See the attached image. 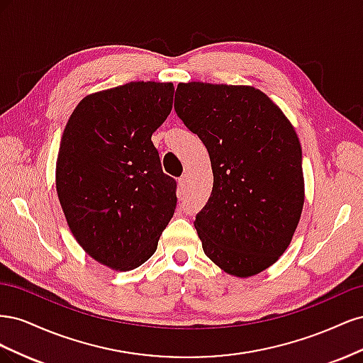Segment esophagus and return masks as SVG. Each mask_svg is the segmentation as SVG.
Returning a JSON list of instances; mask_svg holds the SVG:
<instances>
[{
	"label": "esophagus",
	"instance_id": "esophagus-1",
	"mask_svg": "<svg viewBox=\"0 0 363 363\" xmlns=\"http://www.w3.org/2000/svg\"><path fill=\"white\" fill-rule=\"evenodd\" d=\"M186 186H188V175H182V177L179 179V188H180V191H184Z\"/></svg>",
	"mask_w": 363,
	"mask_h": 363
}]
</instances>
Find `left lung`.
<instances>
[{
	"mask_svg": "<svg viewBox=\"0 0 363 363\" xmlns=\"http://www.w3.org/2000/svg\"><path fill=\"white\" fill-rule=\"evenodd\" d=\"M174 107L212 162V194L194 223L204 255L230 276H256L288 250L301 218L296 131L255 86L179 83Z\"/></svg>",
	"mask_w": 363,
	"mask_h": 363,
	"instance_id": "left-lung-1",
	"label": "left lung"
}]
</instances>
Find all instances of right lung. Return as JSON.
<instances>
[{
	"instance_id": "right-lung-1",
	"label": "right lung",
	"mask_w": 363,
	"mask_h": 363,
	"mask_svg": "<svg viewBox=\"0 0 363 363\" xmlns=\"http://www.w3.org/2000/svg\"><path fill=\"white\" fill-rule=\"evenodd\" d=\"M174 84L130 82L86 95L63 130L56 191L79 245L113 271L147 262L177 204L151 136L172 108Z\"/></svg>"
}]
</instances>
